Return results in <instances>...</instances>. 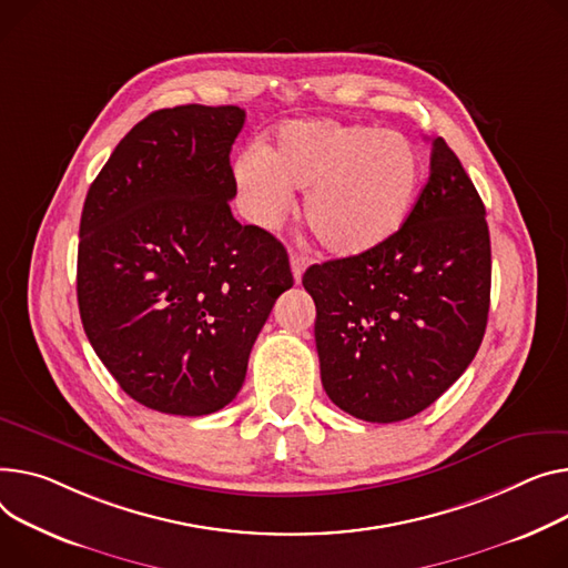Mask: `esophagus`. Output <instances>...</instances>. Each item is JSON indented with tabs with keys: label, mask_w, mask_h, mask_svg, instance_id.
Returning <instances> with one entry per match:
<instances>
[{
	"label": "esophagus",
	"mask_w": 568,
	"mask_h": 568,
	"mask_svg": "<svg viewBox=\"0 0 568 568\" xmlns=\"http://www.w3.org/2000/svg\"><path fill=\"white\" fill-rule=\"evenodd\" d=\"M306 264H308L306 255H301V253H296V251L290 253V267H292L294 283H301V276H304V272H306Z\"/></svg>",
	"instance_id": "esophagus-1"
}]
</instances>
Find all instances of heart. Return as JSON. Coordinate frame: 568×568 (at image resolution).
<instances>
[{
  "mask_svg": "<svg viewBox=\"0 0 568 568\" xmlns=\"http://www.w3.org/2000/svg\"><path fill=\"white\" fill-rule=\"evenodd\" d=\"M248 214L274 225L306 192L304 216L317 242L337 257L386 244L418 196L423 162L397 134L337 121H290L264 150H246L233 166Z\"/></svg>",
  "mask_w": 568,
  "mask_h": 568,
  "instance_id": "1",
  "label": "heart"
}]
</instances>
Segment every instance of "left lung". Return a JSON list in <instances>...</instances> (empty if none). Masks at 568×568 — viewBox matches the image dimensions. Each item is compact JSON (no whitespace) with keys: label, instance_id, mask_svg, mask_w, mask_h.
Wrapping results in <instances>:
<instances>
[{"label":"left lung","instance_id":"obj_1","mask_svg":"<svg viewBox=\"0 0 568 568\" xmlns=\"http://www.w3.org/2000/svg\"><path fill=\"white\" fill-rule=\"evenodd\" d=\"M304 287L322 386L354 418H413L459 379L486 331L490 240L477 189L440 136L402 229L369 253L313 264Z\"/></svg>","mask_w":568,"mask_h":568}]
</instances>
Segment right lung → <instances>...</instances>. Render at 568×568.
Wrapping results in <instances>:
<instances>
[{"label": "right lung", "mask_w": 568, "mask_h": 568, "mask_svg": "<svg viewBox=\"0 0 568 568\" xmlns=\"http://www.w3.org/2000/svg\"><path fill=\"white\" fill-rule=\"evenodd\" d=\"M240 106L182 104L136 123L93 180L78 304L98 358L139 404L207 415L231 404L276 298L283 244L231 203Z\"/></svg>", "instance_id": "obj_1"}]
</instances>
